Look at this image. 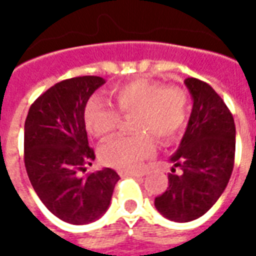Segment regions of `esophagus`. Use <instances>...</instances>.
<instances>
[{"instance_id": "esophagus-1", "label": "esophagus", "mask_w": 256, "mask_h": 256, "mask_svg": "<svg viewBox=\"0 0 256 256\" xmlns=\"http://www.w3.org/2000/svg\"><path fill=\"white\" fill-rule=\"evenodd\" d=\"M120 176H124V177H144V172H120Z\"/></svg>"}]
</instances>
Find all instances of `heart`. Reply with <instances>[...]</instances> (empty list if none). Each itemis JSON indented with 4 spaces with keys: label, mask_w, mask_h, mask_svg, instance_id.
<instances>
[{
    "label": "heart",
    "mask_w": 256,
    "mask_h": 256,
    "mask_svg": "<svg viewBox=\"0 0 256 256\" xmlns=\"http://www.w3.org/2000/svg\"><path fill=\"white\" fill-rule=\"evenodd\" d=\"M116 110L100 98H92L84 110V123L92 136L104 138L116 128L119 114L133 115L134 136H119L101 145L100 160L123 172L138 170L142 162L155 152V136L170 142L182 130L188 98L182 89L164 88L152 79H134L111 90Z\"/></svg>",
    "instance_id": "obj_1"
}]
</instances>
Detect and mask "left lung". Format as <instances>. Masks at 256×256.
<instances>
[{"label": "left lung", "instance_id": "obj_1", "mask_svg": "<svg viewBox=\"0 0 256 256\" xmlns=\"http://www.w3.org/2000/svg\"><path fill=\"white\" fill-rule=\"evenodd\" d=\"M184 84L192 96V112L170 158L168 188L155 198L156 210L174 222L198 220L216 203L230 180L236 150L234 120L224 100L203 80L186 78Z\"/></svg>", "mask_w": 256, "mask_h": 256}]
</instances>
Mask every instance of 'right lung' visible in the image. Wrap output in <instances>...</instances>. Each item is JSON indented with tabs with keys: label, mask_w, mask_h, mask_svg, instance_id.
Listing matches in <instances>:
<instances>
[{
	"label": "right lung",
	"mask_w": 256,
	"mask_h": 256,
	"mask_svg": "<svg viewBox=\"0 0 256 256\" xmlns=\"http://www.w3.org/2000/svg\"><path fill=\"white\" fill-rule=\"evenodd\" d=\"M106 84L101 76L58 82L28 110L24 123V166L32 188L46 208L64 222L86 225L106 214L119 176L112 168L80 177L92 166L84 108Z\"/></svg>",
	"instance_id": "1"
}]
</instances>
